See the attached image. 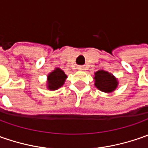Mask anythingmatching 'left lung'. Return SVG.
Masks as SVG:
<instances>
[{
	"label": "left lung",
	"instance_id": "8db88e82",
	"mask_svg": "<svg viewBox=\"0 0 148 148\" xmlns=\"http://www.w3.org/2000/svg\"><path fill=\"white\" fill-rule=\"evenodd\" d=\"M95 86L102 92L111 93L114 91L119 86V81L112 73L104 70L95 72Z\"/></svg>",
	"mask_w": 148,
	"mask_h": 148
}]
</instances>
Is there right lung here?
I'll use <instances>...</instances> for the list:
<instances>
[{
    "label": "right lung",
    "mask_w": 148,
    "mask_h": 148,
    "mask_svg": "<svg viewBox=\"0 0 148 148\" xmlns=\"http://www.w3.org/2000/svg\"><path fill=\"white\" fill-rule=\"evenodd\" d=\"M66 78L67 76L65 72L59 67H56L47 76V89L49 90H57L64 85Z\"/></svg>",
    "instance_id": "add662e5"
}]
</instances>
